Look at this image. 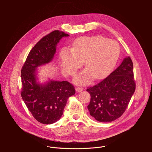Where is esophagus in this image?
<instances>
[{"instance_id":"34e87169","label":"esophagus","mask_w":152,"mask_h":152,"mask_svg":"<svg viewBox=\"0 0 152 152\" xmlns=\"http://www.w3.org/2000/svg\"><path fill=\"white\" fill-rule=\"evenodd\" d=\"M83 90V88H82V87H76V92H77V93L81 92V91H82Z\"/></svg>"}]
</instances>
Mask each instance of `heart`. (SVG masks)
<instances>
[{
    "mask_svg": "<svg viewBox=\"0 0 152 152\" xmlns=\"http://www.w3.org/2000/svg\"><path fill=\"white\" fill-rule=\"evenodd\" d=\"M120 48L118 43L103 37H82L73 44L72 50L64 49L60 58L67 73L73 75L85 61L86 69L75 78L78 84L86 83L93 76L100 79L109 75L119 58Z\"/></svg>",
    "mask_w": 152,
    "mask_h": 152,
    "instance_id": "obj_1",
    "label": "heart"
}]
</instances>
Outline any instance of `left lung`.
Segmentation results:
<instances>
[{
    "instance_id": "left-lung-1",
    "label": "left lung",
    "mask_w": 152,
    "mask_h": 152,
    "mask_svg": "<svg viewBox=\"0 0 152 152\" xmlns=\"http://www.w3.org/2000/svg\"><path fill=\"white\" fill-rule=\"evenodd\" d=\"M135 88L133 62L129 56L109 76L87 88L91 96L88 105L90 115L104 123L118 118L125 112Z\"/></svg>"
}]
</instances>
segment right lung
<instances>
[{"label": "right lung", "instance_id": "1", "mask_svg": "<svg viewBox=\"0 0 152 152\" xmlns=\"http://www.w3.org/2000/svg\"><path fill=\"white\" fill-rule=\"evenodd\" d=\"M68 36L56 30L42 37L30 51L21 68V97L34 118L42 124L59 120L67 99L75 94L74 86L67 81L50 80L41 85L35 76L36 68L50 62L59 40Z\"/></svg>", "mask_w": 152, "mask_h": 152}]
</instances>
